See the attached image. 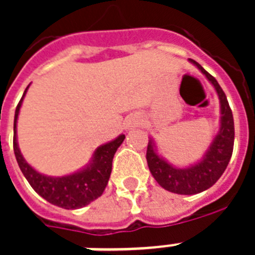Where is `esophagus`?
<instances>
[{"instance_id": "34e87169", "label": "esophagus", "mask_w": 255, "mask_h": 255, "mask_svg": "<svg viewBox=\"0 0 255 255\" xmlns=\"http://www.w3.org/2000/svg\"><path fill=\"white\" fill-rule=\"evenodd\" d=\"M139 123V118H137V116H132V118H129V120H127V127H136Z\"/></svg>"}]
</instances>
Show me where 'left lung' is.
Returning a JSON list of instances; mask_svg holds the SVG:
<instances>
[{"label": "left lung", "mask_w": 255, "mask_h": 255, "mask_svg": "<svg viewBox=\"0 0 255 255\" xmlns=\"http://www.w3.org/2000/svg\"><path fill=\"white\" fill-rule=\"evenodd\" d=\"M189 61L208 78V81L216 88L221 106V120L217 135L205 152V155L202 156L198 163L190 167H173L167 160L159 156L156 151L155 141L152 139L148 141L147 163L152 176L164 189L177 194H197L214 185L225 172L233 153L234 145L233 114L226 99L225 92L222 91L218 82L206 70H204L201 65H198L193 59Z\"/></svg>", "instance_id": "1"}]
</instances>
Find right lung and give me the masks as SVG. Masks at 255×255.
Masks as SVG:
<instances>
[{"mask_svg":"<svg viewBox=\"0 0 255 255\" xmlns=\"http://www.w3.org/2000/svg\"><path fill=\"white\" fill-rule=\"evenodd\" d=\"M27 88L29 86L26 87L15 108V115H14L13 148L19 169L22 170V173L29 181L31 188L50 204L63 208V209L83 208L103 194L110 176H111L114 155L120 147V144L126 139V135H119L115 140L96 148L90 164L75 173L62 176V177H51V176L39 173L23 159L17 141L18 114H19L22 100L26 95Z\"/></svg>","mask_w":255,"mask_h":255,"instance_id":"right-lung-1","label":"right lung"}]
</instances>
